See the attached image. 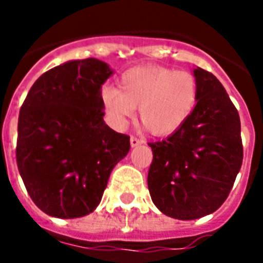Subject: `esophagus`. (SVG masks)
I'll use <instances>...</instances> for the list:
<instances>
[{"label":"esophagus","instance_id":"34e87169","mask_svg":"<svg viewBox=\"0 0 263 263\" xmlns=\"http://www.w3.org/2000/svg\"><path fill=\"white\" fill-rule=\"evenodd\" d=\"M129 143H131V147H136V146H139V144L143 143V140L139 139V138H136V136H131Z\"/></svg>","mask_w":263,"mask_h":263}]
</instances>
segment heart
I'll use <instances>...</instances> for the list:
<instances>
[{"label":"heart","instance_id":"heart-1","mask_svg":"<svg viewBox=\"0 0 263 263\" xmlns=\"http://www.w3.org/2000/svg\"><path fill=\"white\" fill-rule=\"evenodd\" d=\"M198 80L191 72L140 65L120 76L119 88L103 86L99 102L107 123L123 129L138 106L140 121L153 135L166 136L183 127L195 109Z\"/></svg>","mask_w":263,"mask_h":263}]
</instances>
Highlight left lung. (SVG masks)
I'll use <instances>...</instances> for the list:
<instances>
[{
    "mask_svg": "<svg viewBox=\"0 0 263 263\" xmlns=\"http://www.w3.org/2000/svg\"><path fill=\"white\" fill-rule=\"evenodd\" d=\"M199 95L183 127L148 143L153 162L147 185L165 216L195 220L228 198L243 162L240 119L224 86L210 72L194 69Z\"/></svg>",
    "mask_w": 263,
    "mask_h": 263,
    "instance_id": "1",
    "label": "left lung"
}]
</instances>
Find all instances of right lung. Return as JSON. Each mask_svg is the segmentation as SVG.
<instances>
[{
  "label": "right lung",
  "instance_id": "1",
  "mask_svg": "<svg viewBox=\"0 0 263 263\" xmlns=\"http://www.w3.org/2000/svg\"><path fill=\"white\" fill-rule=\"evenodd\" d=\"M113 73L97 59L75 60L39 76L18 115L16 161L43 213L78 218L94 212L129 136L103 121L99 90Z\"/></svg>",
  "mask_w": 263,
  "mask_h": 263
}]
</instances>
